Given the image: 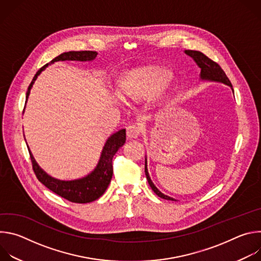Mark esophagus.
<instances>
[{
  "mask_svg": "<svg viewBox=\"0 0 261 261\" xmlns=\"http://www.w3.org/2000/svg\"><path fill=\"white\" fill-rule=\"evenodd\" d=\"M140 135V129L136 125H130L127 127L128 138H137Z\"/></svg>",
  "mask_w": 261,
  "mask_h": 261,
  "instance_id": "obj_1",
  "label": "esophagus"
}]
</instances>
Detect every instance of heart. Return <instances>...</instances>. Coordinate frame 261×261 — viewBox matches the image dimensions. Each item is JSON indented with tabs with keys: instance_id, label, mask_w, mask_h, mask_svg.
<instances>
[{
	"instance_id": "obj_1",
	"label": "heart",
	"mask_w": 261,
	"mask_h": 261,
	"mask_svg": "<svg viewBox=\"0 0 261 261\" xmlns=\"http://www.w3.org/2000/svg\"><path fill=\"white\" fill-rule=\"evenodd\" d=\"M170 81V75L155 68L138 69L127 75L121 84L123 94L133 101L151 99Z\"/></svg>"
}]
</instances>
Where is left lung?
<instances>
[{
	"label": "left lung",
	"mask_w": 261,
	"mask_h": 261,
	"mask_svg": "<svg viewBox=\"0 0 261 261\" xmlns=\"http://www.w3.org/2000/svg\"><path fill=\"white\" fill-rule=\"evenodd\" d=\"M185 54L188 55L189 57H191L195 63L198 65V67L201 69L200 71V79L202 81H208V82H217V83H222L225 84L227 86H229L233 92L232 89V85L230 83V81L228 80L227 75L225 74V72L223 71V69L213 60H211L210 58H207L205 55H203L200 51L197 50H185ZM144 171H145V176L146 179L148 181V185L152 188V190L161 198L163 199H167V200H174L176 201L174 198L169 197L167 195H164L162 192H160L158 190V188L154 185V182L152 181L150 175H148V171H147V167H146V159H145V165H144Z\"/></svg>",
	"instance_id": "left-lung-1"
}]
</instances>
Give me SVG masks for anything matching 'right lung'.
Wrapping results in <instances>:
<instances>
[{"instance_id":"right-lung-1","label":"right lung","mask_w":261,"mask_h":261,"mask_svg":"<svg viewBox=\"0 0 261 261\" xmlns=\"http://www.w3.org/2000/svg\"><path fill=\"white\" fill-rule=\"evenodd\" d=\"M96 51L92 50H83V51H69L63 53L57 58H55L50 64L58 62V61H93L97 57ZM48 66L46 64L42 68H40L35 74V76L30 84L27 96H25V103L30 95V91L33 87V84L38 77L39 74ZM126 141V130L122 129L111 136L106 140L103 150L101 153L100 160L96 166V168L87 176L79 179L73 180H61L48 175L43 169L39 167L35 161L30 148L29 153L33 165V170L37 176V178L41 181L45 187H47L50 191L58 194L59 196L75 203H88L98 199L100 196L103 195L105 190L107 189L108 185L113 177V158L115 154L118 152L119 148L124 145Z\"/></svg>"}]
</instances>
